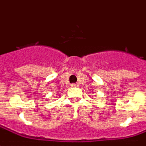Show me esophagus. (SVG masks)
Returning <instances> with one entry per match:
<instances>
[{
    "instance_id": "esophagus-1",
    "label": "esophagus",
    "mask_w": 146,
    "mask_h": 146,
    "mask_svg": "<svg viewBox=\"0 0 146 146\" xmlns=\"http://www.w3.org/2000/svg\"><path fill=\"white\" fill-rule=\"evenodd\" d=\"M72 87H77L78 84H72Z\"/></svg>"
}]
</instances>
